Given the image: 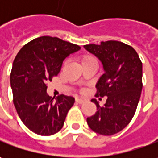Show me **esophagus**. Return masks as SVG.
Wrapping results in <instances>:
<instances>
[{
  "mask_svg": "<svg viewBox=\"0 0 158 158\" xmlns=\"http://www.w3.org/2000/svg\"><path fill=\"white\" fill-rule=\"evenodd\" d=\"M76 102L78 103V104H83L84 103V100L82 99V98H76Z\"/></svg>",
  "mask_w": 158,
  "mask_h": 158,
  "instance_id": "34e87169",
  "label": "esophagus"
}]
</instances>
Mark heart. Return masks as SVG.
Here are the masks:
<instances>
[{
    "label": "heart",
    "mask_w": 158,
    "mask_h": 158,
    "mask_svg": "<svg viewBox=\"0 0 158 158\" xmlns=\"http://www.w3.org/2000/svg\"><path fill=\"white\" fill-rule=\"evenodd\" d=\"M94 60H96V59L93 56H91V55H83L81 58L82 64L86 63V62H89V61H94Z\"/></svg>",
    "instance_id": "1"
}]
</instances>
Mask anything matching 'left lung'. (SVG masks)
<instances>
[{
    "instance_id": "left-lung-1",
    "label": "left lung",
    "mask_w": 158,
    "mask_h": 158,
    "mask_svg": "<svg viewBox=\"0 0 158 158\" xmlns=\"http://www.w3.org/2000/svg\"><path fill=\"white\" fill-rule=\"evenodd\" d=\"M84 48L99 59L105 73L96 84V97H107L106 104L87 118L91 130L112 135L125 128L136 111L143 89V63L136 51L122 42L109 40Z\"/></svg>"
}]
</instances>
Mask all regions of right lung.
<instances>
[{"label": "right lung", "instance_id": "1", "mask_svg": "<svg viewBox=\"0 0 158 158\" xmlns=\"http://www.w3.org/2000/svg\"><path fill=\"white\" fill-rule=\"evenodd\" d=\"M81 47L59 38L43 36L22 47L15 56L10 85L15 110L23 123L40 135H52L62 128L73 97L46 93V82L60 71L63 60Z\"/></svg>", "mask_w": 158, "mask_h": 158}]
</instances>
